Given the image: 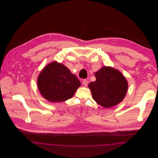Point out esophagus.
<instances>
[{
	"label": "esophagus",
	"mask_w": 158,
	"mask_h": 158,
	"mask_svg": "<svg viewBox=\"0 0 158 158\" xmlns=\"http://www.w3.org/2000/svg\"><path fill=\"white\" fill-rule=\"evenodd\" d=\"M83 85L84 86H87L88 85V82L86 79H83L82 81Z\"/></svg>",
	"instance_id": "esophagus-1"
}]
</instances>
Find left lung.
Here are the masks:
<instances>
[{
  "label": "left lung",
  "instance_id": "8db88e82",
  "mask_svg": "<svg viewBox=\"0 0 158 158\" xmlns=\"http://www.w3.org/2000/svg\"><path fill=\"white\" fill-rule=\"evenodd\" d=\"M95 75L96 81L90 82L88 86L92 98L99 105L110 108L123 101L127 93L128 83L119 71L105 66Z\"/></svg>",
  "mask_w": 158,
  "mask_h": 158
}]
</instances>
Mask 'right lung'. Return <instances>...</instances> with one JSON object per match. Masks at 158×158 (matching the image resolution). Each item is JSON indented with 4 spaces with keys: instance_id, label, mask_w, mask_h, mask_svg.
<instances>
[{
    "instance_id": "1",
    "label": "right lung",
    "mask_w": 158,
    "mask_h": 158,
    "mask_svg": "<svg viewBox=\"0 0 158 158\" xmlns=\"http://www.w3.org/2000/svg\"><path fill=\"white\" fill-rule=\"evenodd\" d=\"M81 82L66 66L57 62L47 66L38 77V88L44 98L52 102L72 98Z\"/></svg>"
}]
</instances>
